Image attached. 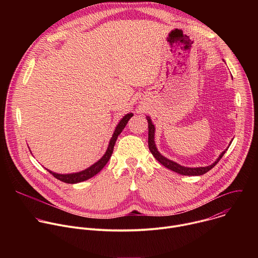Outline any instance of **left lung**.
I'll return each mask as SVG.
<instances>
[{"mask_svg": "<svg viewBox=\"0 0 258 258\" xmlns=\"http://www.w3.org/2000/svg\"><path fill=\"white\" fill-rule=\"evenodd\" d=\"M147 117V120H148V146H149V150L150 152L152 153V155L156 158L157 161H159L162 165H164L165 167H167L168 169H171L172 171L174 172H177L179 174H182V175H202L204 173H206L207 171H209L211 168H213L217 162L220 160V158H222L224 156V154L226 153V151H224L222 154L219 155V157L216 159V161L214 163H212L211 165L209 166H205V167H186V166H181L179 164H177L176 162H173L167 158H165L164 156H162L156 149V146H155V142H154V131H155V127L150 119L149 116H146Z\"/></svg>", "mask_w": 258, "mask_h": 258, "instance_id": "1", "label": "left lung"}]
</instances>
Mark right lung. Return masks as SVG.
Returning <instances> with one entry per match:
<instances>
[{"label": "right lung", "instance_id": "1", "mask_svg": "<svg viewBox=\"0 0 258 258\" xmlns=\"http://www.w3.org/2000/svg\"><path fill=\"white\" fill-rule=\"evenodd\" d=\"M133 116V113H128L126 114L120 121L119 123L117 124L116 128H115V132L111 138V140H110L109 142V146L107 148V151L106 153L104 154V156L98 161L96 162L95 164H93L91 167L81 171V172H77V173H70V174H59V173H55V172H52L50 170H48L50 173H52L54 175V177H56L57 179L63 181V182H66V183H77V182H80V181H84V180H87L91 177H93L94 175H96L104 166L105 164L109 161L110 157H111V154L113 152V148H114V145H115V142L117 140V137L120 135V133L122 132V130L125 127L127 121L130 120V118Z\"/></svg>", "mask_w": 258, "mask_h": 258}]
</instances>
